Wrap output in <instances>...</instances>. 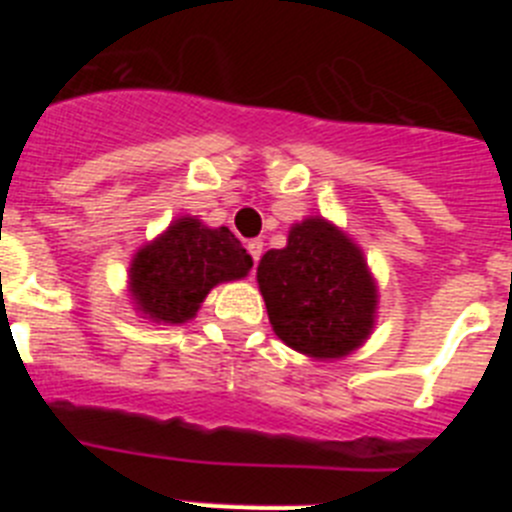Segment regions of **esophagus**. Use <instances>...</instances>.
Listing matches in <instances>:
<instances>
[{"instance_id": "obj_1", "label": "esophagus", "mask_w": 512, "mask_h": 512, "mask_svg": "<svg viewBox=\"0 0 512 512\" xmlns=\"http://www.w3.org/2000/svg\"><path fill=\"white\" fill-rule=\"evenodd\" d=\"M246 248H248V253H251L253 264H259L261 253H264V243H261V241H248Z\"/></svg>"}]
</instances>
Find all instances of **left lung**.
I'll return each instance as SVG.
<instances>
[{"label": "left lung", "instance_id": "1", "mask_svg": "<svg viewBox=\"0 0 512 512\" xmlns=\"http://www.w3.org/2000/svg\"><path fill=\"white\" fill-rule=\"evenodd\" d=\"M256 279L271 328L300 354L341 359L372 336V271L361 248L323 217L292 225L287 246L261 256Z\"/></svg>", "mask_w": 512, "mask_h": 512}]
</instances>
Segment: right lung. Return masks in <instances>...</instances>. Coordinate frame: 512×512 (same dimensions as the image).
<instances>
[{"label":"right lung","mask_w":512,"mask_h":512,"mask_svg":"<svg viewBox=\"0 0 512 512\" xmlns=\"http://www.w3.org/2000/svg\"><path fill=\"white\" fill-rule=\"evenodd\" d=\"M253 259L228 228H207L197 217L174 223L146 243L130 264V297L153 323L179 325L197 315L210 289L251 271Z\"/></svg>","instance_id":"right-lung-1"}]
</instances>
